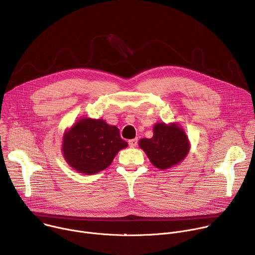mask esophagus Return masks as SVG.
<instances>
[{"mask_svg":"<svg viewBox=\"0 0 255 255\" xmlns=\"http://www.w3.org/2000/svg\"><path fill=\"white\" fill-rule=\"evenodd\" d=\"M128 143H129V146L130 147H136L138 141H137V139H131V140L128 141Z\"/></svg>","mask_w":255,"mask_h":255,"instance_id":"1","label":"esophagus"}]
</instances>
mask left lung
<instances>
[{"instance_id":"left-lung-1","label":"left lung","mask_w":255,"mask_h":255,"mask_svg":"<svg viewBox=\"0 0 255 255\" xmlns=\"http://www.w3.org/2000/svg\"><path fill=\"white\" fill-rule=\"evenodd\" d=\"M139 146L155 167L168 169L185 159L190 150V142L185 130L177 123L162 122L154 125L150 139L139 140Z\"/></svg>"}]
</instances>
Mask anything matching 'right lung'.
I'll return each mask as SVG.
<instances>
[{
	"instance_id": "add662e5",
	"label": "right lung",
	"mask_w": 255,
	"mask_h": 255,
	"mask_svg": "<svg viewBox=\"0 0 255 255\" xmlns=\"http://www.w3.org/2000/svg\"><path fill=\"white\" fill-rule=\"evenodd\" d=\"M128 146L119 129L103 119L83 118L65 131L62 154L80 173H97L110 165L119 150Z\"/></svg>"
}]
</instances>
